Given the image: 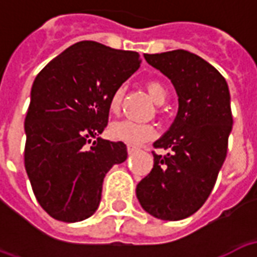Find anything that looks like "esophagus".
Returning <instances> with one entry per match:
<instances>
[{
    "label": "esophagus",
    "mask_w": 257,
    "mask_h": 257,
    "mask_svg": "<svg viewBox=\"0 0 257 257\" xmlns=\"http://www.w3.org/2000/svg\"><path fill=\"white\" fill-rule=\"evenodd\" d=\"M135 151H138V147L134 145H128V154H134Z\"/></svg>",
    "instance_id": "obj_1"
}]
</instances>
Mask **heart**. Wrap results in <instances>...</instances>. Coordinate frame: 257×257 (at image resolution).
<instances>
[{"label":"heart","instance_id":"1","mask_svg":"<svg viewBox=\"0 0 257 257\" xmlns=\"http://www.w3.org/2000/svg\"><path fill=\"white\" fill-rule=\"evenodd\" d=\"M146 88H147V92L151 96V99L156 101L157 104H162L167 100V89L164 88L161 82L151 79V81H147ZM123 92L125 90H123L122 86H119L110 96L108 110L111 114H117L118 110H119ZM108 134L112 139L118 140V142H123L128 145H140L146 140H150L151 138H154L156 129L153 125H149V123H139L129 121V119H123V121L112 122L108 128Z\"/></svg>","mask_w":257,"mask_h":257}]
</instances>
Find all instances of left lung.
<instances>
[{
	"instance_id": "8db88e82",
	"label": "left lung",
	"mask_w": 257,
	"mask_h": 257,
	"mask_svg": "<svg viewBox=\"0 0 257 257\" xmlns=\"http://www.w3.org/2000/svg\"><path fill=\"white\" fill-rule=\"evenodd\" d=\"M147 63L171 79L179 97L175 121L156 149L154 167L136 187L142 208L161 220H182L204 205L227 156L232 128L224 77L206 60L178 49L146 53Z\"/></svg>"
}]
</instances>
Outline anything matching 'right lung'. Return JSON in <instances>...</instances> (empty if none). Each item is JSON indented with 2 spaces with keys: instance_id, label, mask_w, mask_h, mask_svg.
<instances>
[{
  "instance_id": "right-lung-1",
  "label": "right lung",
  "mask_w": 257,
  "mask_h": 257,
  "mask_svg": "<svg viewBox=\"0 0 257 257\" xmlns=\"http://www.w3.org/2000/svg\"><path fill=\"white\" fill-rule=\"evenodd\" d=\"M140 62L134 51L81 41L34 79L25 119V167L38 204L53 219L75 223L93 215L106 173L126 160L122 142L99 135L108 122L110 96Z\"/></svg>"
}]
</instances>
